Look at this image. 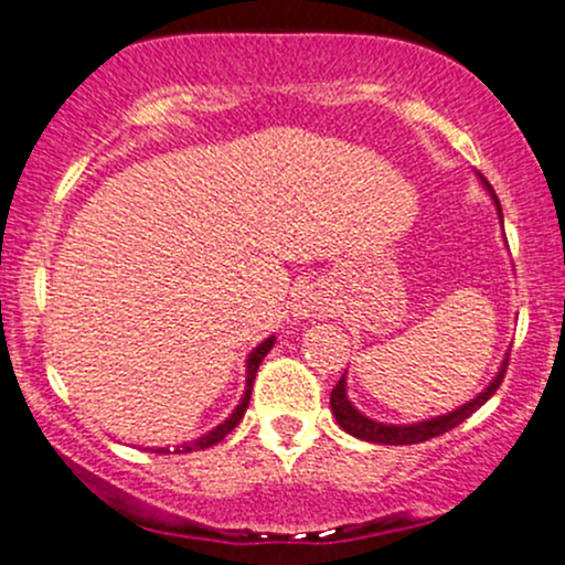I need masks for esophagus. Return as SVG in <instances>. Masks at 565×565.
Instances as JSON below:
<instances>
[{"instance_id":"esophagus-1","label":"esophagus","mask_w":565,"mask_h":565,"mask_svg":"<svg viewBox=\"0 0 565 565\" xmlns=\"http://www.w3.org/2000/svg\"><path fill=\"white\" fill-rule=\"evenodd\" d=\"M324 297L319 292H302V300H300V313L302 316H316V313H324Z\"/></svg>"}]
</instances>
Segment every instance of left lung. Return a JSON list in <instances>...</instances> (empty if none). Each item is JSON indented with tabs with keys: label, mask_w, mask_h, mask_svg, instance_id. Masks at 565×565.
Returning <instances> with one entry per match:
<instances>
[{
	"label": "left lung",
	"mask_w": 565,
	"mask_h": 565,
	"mask_svg": "<svg viewBox=\"0 0 565 565\" xmlns=\"http://www.w3.org/2000/svg\"><path fill=\"white\" fill-rule=\"evenodd\" d=\"M482 182H486V179H482ZM486 188L493 195L495 209H499V216H501L499 198H495V192H493L491 184L486 182ZM507 364H510V353H507V359H504V362H501V367H499V375L493 377V383L486 388V392L477 394L472 402H467V405H461L454 413L437 415V418L420 420V424H411V426L377 424V420L367 418V415H362L349 402V394H345V375L340 377L338 386L332 388L330 405H332L334 420H338V424H340V429L349 431L351 437H359V439H364V443H377V445H418V443H426V439H431V437H439V434L456 429V426L463 424V420H467L475 411H480V407L486 405V402L495 394V388L501 386V381H504Z\"/></svg>",
	"instance_id": "obj_1"
}]
</instances>
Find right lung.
<instances>
[{"label": "right lung", "instance_id": "obj_1", "mask_svg": "<svg viewBox=\"0 0 565 565\" xmlns=\"http://www.w3.org/2000/svg\"><path fill=\"white\" fill-rule=\"evenodd\" d=\"M273 340H276V338H268V340H265V343H259L257 349H254V351L249 353V359H246V392H244V399H241V405L235 407L231 418H227L225 424H220V426H216V429H212L209 434H203V437H201V439H195V443H184V445H179V448L173 450V454H192V450L212 448V445L222 443V439H225L227 434H231V431L235 429V426H238V420L244 418L246 407H249L254 375H257L259 364H263V359L268 356V351L273 349ZM154 454H171V450H169V448H158V450H154Z\"/></svg>", "mask_w": 565, "mask_h": 565}]
</instances>
